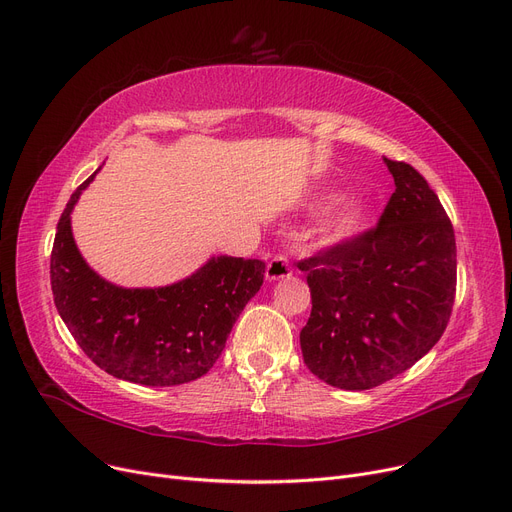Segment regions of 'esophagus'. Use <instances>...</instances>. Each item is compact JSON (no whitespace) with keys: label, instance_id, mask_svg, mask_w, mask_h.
Listing matches in <instances>:
<instances>
[{"label":"esophagus","instance_id":"1","mask_svg":"<svg viewBox=\"0 0 512 512\" xmlns=\"http://www.w3.org/2000/svg\"><path fill=\"white\" fill-rule=\"evenodd\" d=\"M293 274V268L291 263H288V257L286 255H276L270 259L268 268H265V278H268L270 282L272 280H282V278H288Z\"/></svg>","mask_w":512,"mask_h":512}]
</instances>
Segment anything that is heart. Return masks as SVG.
I'll return each mask as SVG.
<instances>
[{"mask_svg": "<svg viewBox=\"0 0 512 512\" xmlns=\"http://www.w3.org/2000/svg\"><path fill=\"white\" fill-rule=\"evenodd\" d=\"M370 219V207L362 201H347L339 205L324 221V232L328 238H349L358 234Z\"/></svg>", "mask_w": 512, "mask_h": 512, "instance_id": "1", "label": "heart"}]
</instances>
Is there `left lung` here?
<instances>
[{
	"label": "left lung",
	"mask_w": 512,
	"mask_h": 512,
	"mask_svg": "<svg viewBox=\"0 0 512 512\" xmlns=\"http://www.w3.org/2000/svg\"><path fill=\"white\" fill-rule=\"evenodd\" d=\"M395 192L374 228L301 259L311 314L303 362L345 391L379 387L441 339L456 297V240L412 165L385 159Z\"/></svg>",
	"instance_id": "obj_1"
}]
</instances>
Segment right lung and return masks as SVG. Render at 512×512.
Returning a JSON list of instances; mask_svg holds the SVG:
<instances>
[{"label":"right lung","mask_w":512,"mask_h":512,"mask_svg":"<svg viewBox=\"0 0 512 512\" xmlns=\"http://www.w3.org/2000/svg\"><path fill=\"white\" fill-rule=\"evenodd\" d=\"M94 175L66 203L52 247L50 280L62 322L87 358L117 379L148 387L201 379L261 288L265 263L219 255L161 288L106 282L83 261L71 232V211Z\"/></svg>","instance_id":"1"}]
</instances>
